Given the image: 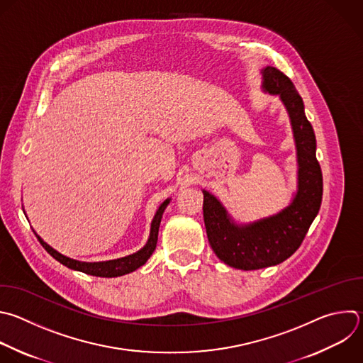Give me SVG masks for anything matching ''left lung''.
I'll list each match as a JSON object with an SVG mask.
<instances>
[{"label":"left lung","instance_id":"1","mask_svg":"<svg viewBox=\"0 0 363 363\" xmlns=\"http://www.w3.org/2000/svg\"><path fill=\"white\" fill-rule=\"evenodd\" d=\"M262 91L284 104L296 148V192L279 212L254 222H236L222 202L211 192L203 194V222L209 245L226 265L254 271L288 259L319 212L322 202V171L316 160V138L305 115V105L292 81L275 67L261 69Z\"/></svg>","mask_w":363,"mask_h":363}]
</instances>
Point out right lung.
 Instances as JSON below:
<instances>
[{
    "label": "right lung",
    "instance_id": "obj_1",
    "mask_svg": "<svg viewBox=\"0 0 363 363\" xmlns=\"http://www.w3.org/2000/svg\"><path fill=\"white\" fill-rule=\"evenodd\" d=\"M171 202V198L165 199L160 208L157 209L154 219L151 222V229H150V236L147 244L137 252L127 255L124 258H118V259H111V261H102V262H82V261H77L72 258H68L62 254H60L58 251H55L52 247H50L45 240L38 235V240L41 242V245L45 248V251L54 258L57 259L60 264H62L64 267L74 269V271H79L84 272L86 275H92V277H101V278H116V277H123L127 274H131L134 271H137L140 267H143L150 257L154 254L155 248H157V242H158V230H160V223L162 219V213L165 211V208L168 206V203Z\"/></svg>",
    "mask_w": 363,
    "mask_h": 363
}]
</instances>
